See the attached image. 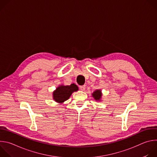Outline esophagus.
Segmentation results:
<instances>
[{
	"instance_id": "34e87169",
	"label": "esophagus",
	"mask_w": 157,
	"mask_h": 157,
	"mask_svg": "<svg viewBox=\"0 0 157 157\" xmlns=\"http://www.w3.org/2000/svg\"><path fill=\"white\" fill-rule=\"evenodd\" d=\"M79 89H81V91H84L86 89V86L85 85H82V86H79Z\"/></svg>"
}]
</instances>
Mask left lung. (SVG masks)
Returning a JSON list of instances; mask_svg holds the SVG:
<instances>
[{
    "mask_svg": "<svg viewBox=\"0 0 157 157\" xmlns=\"http://www.w3.org/2000/svg\"><path fill=\"white\" fill-rule=\"evenodd\" d=\"M102 91L101 89H97V90L94 91L93 93L92 94V96L96 101H101L102 99Z\"/></svg>",
    "mask_w": 157,
    "mask_h": 157,
    "instance_id": "left-lung-1",
    "label": "left lung"
}]
</instances>
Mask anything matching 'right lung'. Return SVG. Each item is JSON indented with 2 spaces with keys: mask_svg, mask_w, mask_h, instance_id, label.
I'll list each match as a JSON object with an SVG mask.
<instances>
[{
  "mask_svg": "<svg viewBox=\"0 0 157 157\" xmlns=\"http://www.w3.org/2000/svg\"><path fill=\"white\" fill-rule=\"evenodd\" d=\"M77 91H78V87L74 83L67 86L61 84L53 92V99L55 102L63 104L70 98L73 93Z\"/></svg>",
  "mask_w": 157,
  "mask_h": 157,
  "instance_id": "1",
  "label": "right lung"
}]
</instances>
